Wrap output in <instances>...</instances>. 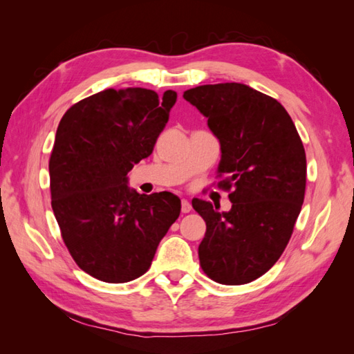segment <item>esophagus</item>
Wrapping results in <instances>:
<instances>
[{"instance_id":"1","label":"esophagus","mask_w":354,"mask_h":354,"mask_svg":"<svg viewBox=\"0 0 354 354\" xmlns=\"http://www.w3.org/2000/svg\"><path fill=\"white\" fill-rule=\"evenodd\" d=\"M181 209L183 213H190L192 212V204L187 199H183L181 201Z\"/></svg>"}]
</instances>
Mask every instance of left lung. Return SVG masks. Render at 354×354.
<instances>
[{
    "instance_id": "1",
    "label": "left lung",
    "mask_w": 354,
    "mask_h": 354,
    "mask_svg": "<svg viewBox=\"0 0 354 354\" xmlns=\"http://www.w3.org/2000/svg\"><path fill=\"white\" fill-rule=\"evenodd\" d=\"M184 99L208 118L221 142L219 187L230 212L194 198L207 223L199 261L216 283L246 284L266 274L288 246L306 192V152L281 103L243 84L202 85Z\"/></svg>"
}]
</instances>
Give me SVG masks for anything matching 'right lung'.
Listing matches in <instances>:
<instances>
[{
	"label": "right lung",
	"mask_w": 354,
	"mask_h": 354,
	"mask_svg": "<svg viewBox=\"0 0 354 354\" xmlns=\"http://www.w3.org/2000/svg\"><path fill=\"white\" fill-rule=\"evenodd\" d=\"M176 93L104 89L77 102L57 126L50 156L51 208L71 257L86 274L127 283L152 265L181 213L170 192L140 194L127 173L152 153Z\"/></svg>",
	"instance_id": "add662e5"
}]
</instances>
